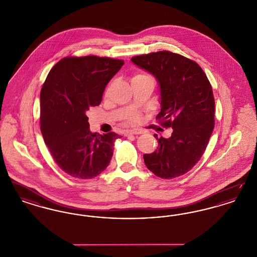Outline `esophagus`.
Returning a JSON list of instances; mask_svg holds the SVG:
<instances>
[{
  "mask_svg": "<svg viewBox=\"0 0 257 257\" xmlns=\"http://www.w3.org/2000/svg\"><path fill=\"white\" fill-rule=\"evenodd\" d=\"M141 132L140 131H135V130H130V131H126L125 136H129V135H140Z\"/></svg>",
  "mask_w": 257,
  "mask_h": 257,
  "instance_id": "obj_1",
  "label": "esophagus"
}]
</instances>
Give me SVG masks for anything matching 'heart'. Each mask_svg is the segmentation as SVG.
Instances as JSON below:
<instances>
[{
  "label": "heart",
  "instance_id": "heart-1",
  "mask_svg": "<svg viewBox=\"0 0 257 257\" xmlns=\"http://www.w3.org/2000/svg\"><path fill=\"white\" fill-rule=\"evenodd\" d=\"M134 80H153V78L149 74L146 73V72H138V73L135 74L132 81H134ZM128 120H129V122L135 124V123L138 122V120H139V115L137 113H134L131 116H129Z\"/></svg>",
  "mask_w": 257,
  "mask_h": 257
}]
</instances>
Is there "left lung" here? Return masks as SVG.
<instances>
[{"label": "left lung", "mask_w": 257, "mask_h": 257, "mask_svg": "<svg viewBox=\"0 0 257 257\" xmlns=\"http://www.w3.org/2000/svg\"><path fill=\"white\" fill-rule=\"evenodd\" d=\"M132 61L158 80L162 108L156 120L172 128L168 139L154 135L158 147L144 155L146 166L160 178L181 176L200 160L214 129L211 84L196 61L170 51L135 56Z\"/></svg>", "instance_id": "8db88e82"}]
</instances>
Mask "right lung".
<instances>
[{
	"label": "right lung",
	"instance_id": "right-lung-1",
	"mask_svg": "<svg viewBox=\"0 0 257 257\" xmlns=\"http://www.w3.org/2000/svg\"><path fill=\"white\" fill-rule=\"evenodd\" d=\"M123 60L68 56L57 62L40 91V130L56 164L68 175L91 179L109 166L121 136L89 131L86 111L102 101Z\"/></svg>",
	"mask_w": 257,
	"mask_h": 257
}]
</instances>
